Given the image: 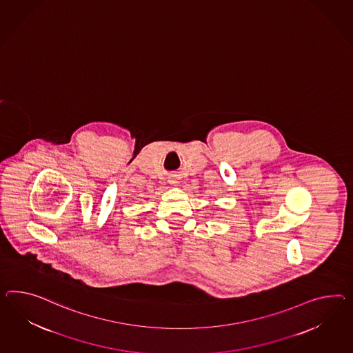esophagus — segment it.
Segmentation results:
<instances>
[{
  "label": "esophagus",
  "mask_w": 353,
  "mask_h": 353,
  "mask_svg": "<svg viewBox=\"0 0 353 353\" xmlns=\"http://www.w3.org/2000/svg\"><path fill=\"white\" fill-rule=\"evenodd\" d=\"M170 183H172V184H175V183H178V181H170Z\"/></svg>",
  "instance_id": "esophagus-1"
}]
</instances>
